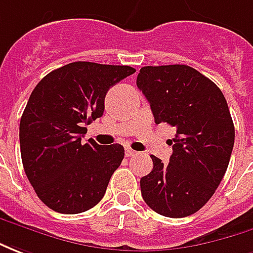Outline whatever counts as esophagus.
Here are the masks:
<instances>
[{"mask_svg": "<svg viewBox=\"0 0 253 253\" xmlns=\"http://www.w3.org/2000/svg\"><path fill=\"white\" fill-rule=\"evenodd\" d=\"M136 154H137V152H136L135 150L129 148V147H126V148H125V155H126V157H133V155H136Z\"/></svg>", "mask_w": 253, "mask_h": 253, "instance_id": "34e87169", "label": "esophagus"}]
</instances>
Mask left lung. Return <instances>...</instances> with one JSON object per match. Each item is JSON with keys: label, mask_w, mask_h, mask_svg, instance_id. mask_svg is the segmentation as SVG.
Listing matches in <instances>:
<instances>
[{"label": "left lung", "mask_w": 253, "mask_h": 253, "mask_svg": "<svg viewBox=\"0 0 253 253\" xmlns=\"http://www.w3.org/2000/svg\"><path fill=\"white\" fill-rule=\"evenodd\" d=\"M136 84L150 102L155 123L175 126L173 154L141 177V196L169 218L192 215L214 195L234 144V125L222 91L188 65L143 66Z\"/></svg>", "instance_id": "8db88e82"}]
</instances>
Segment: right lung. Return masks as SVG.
<instances>
[{
  "instance_id": "add662e5",
  "label": "right lung",
  "mask_w": 253,
  "mask_h": 253,
  "mask_svg": "<svg viewBox=\"0 0 253 253\" xmlns=\"http://www.w3.org/2000/svg\"><path fill=\"white\" fill-rule=\"evenodd\" d=\"M135 72L128 65L78 61L46 75L34 88L20 120L21 161L49 209L79 214L102 200L124 147L82 137L85 125L102 117L110 87Z\"/></svg>"
}]
</instances>
